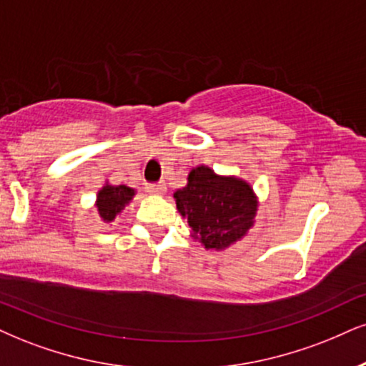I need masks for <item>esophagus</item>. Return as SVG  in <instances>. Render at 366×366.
I'll use <instances>...</instances> for the list:
<instances>
[{
  "mask_svg": "<svg viewBox=\"0 0 366 366\" xmlns=\"http://www.w3.org/2000/svg\"><path fill=\"white\" fill-rule=\"evenodd\" d=\"M147 192L149 193H152V195H164L166 193V190H168V188H166V183H149L147 184Z\"/></svg>",
  "mask_w": 366,
  "mask_h": 366,
  "instance_id": "34e87169",
  "label": "esophagus"
}]
</instances>
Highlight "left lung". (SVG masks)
<instances>
[{
  "label": "left lung",
  "instance_id": "obj_1",
  "mask_svg": "<svg viewBox=\"0 0 366 366\" xmlns=\"http://www.w3.org/2000/svg\"><path fill=\"white\" fill-rule=\"evenodd\" d=\"M173 198L190 225L193 241L210 251L229 249L247 236L259 205L251 183L234 174H217L205 164L190 169L187 184Z\"/></svg>",
  "mask_w": 366,
  "mask_h": 366
}]
</instances>
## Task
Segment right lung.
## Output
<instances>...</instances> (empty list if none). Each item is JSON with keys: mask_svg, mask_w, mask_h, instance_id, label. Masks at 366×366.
I'll list each match as a JSON object with an SVG mask.
<instances>
[{"mask_svg": "<svg viewBox=\"0 0 366 366\" xmlns=\"http://www.w3.org/2000/svg\"><path fill=\"white\" fill-rule=\"evenodd\" d=\"M135 193H137L135 188H130L127 184H110L105 182L97 192V200H94V207L102 222L112 224L117 217H120L134 200Z\"/></svg>", "mask_w": 366, "mask_h": 366, "instance_id": "add662e5", "label": "right lung"}]
</instances>
